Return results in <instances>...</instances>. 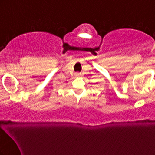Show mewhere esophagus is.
I'll use <instances>...</instances> for the list:
<instances>
[{
  "mask_svg": "<svg viewBox=\"0 0 155 155\" xmlns=\"http://www.w3.org/2000/svg\"><path fill=\"white\" fill-rule=\"evenodd\" d=\"M76 75H77L78 76H79L80 75V73H77V74H76Z\"/></svg>",
  "mask_w": 155,
  "mask_h": 155,
  "instance_id": "esophagus-1",
  "label": "esophagus"
}]
</instances>
